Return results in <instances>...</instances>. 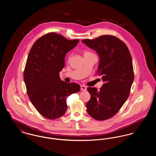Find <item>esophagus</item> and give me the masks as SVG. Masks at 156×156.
<instances>
[{
    "label": "esophagus",
    "instance_id": "obj_1",
    "mask_svg": "<svg viewBox=\"0 0 156 156\" xmlns=\"http://www.w3.org/2000/svg\"><path fill=\"white\" fill-rule=\"evenodd\" d=\"M81 89L82 90H87V87H85V86H84V85H82L81 87Z\"/></svg>",
    "mask_w": 156,
    "mask_h": 156
}]
</instances>
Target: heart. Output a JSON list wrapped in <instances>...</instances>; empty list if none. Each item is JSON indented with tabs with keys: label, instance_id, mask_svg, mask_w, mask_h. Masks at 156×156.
<instances>
[{
	"label": "heart",
	"instance_id": "obj_1",
	"mask_svg": "<svg viewBox=\"0 0 156 156\" xmlns=\"http://www.w3.org/2000/svg\"><path fill=\"white\" fill-rule=\"evenodd\" d=\"M90 52H89V51H85V52H84V55H85V54H90Z\"/></svg>",
	"mask_w": 156,
	"mask_h": 156
}]
</instances>
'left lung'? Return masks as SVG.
Here are the masks:
<instances>
[{
  "label": "left lung",
  "mask_w": 156,
  "mask_h": 156,
  "mask_svg": "<svg viewBox=\"0 0 156 156\" xmlns=\"http://www.w3.org/2000/svg\"><path fill=\"white\" fill-rule=\"evenodd\" d=\"M99 57L97 73L104 83L99 90L88 87L90 99L86 104L89 115L98 120L109 119L118 113L129 96L134 80L132 58L125 43L104 35L82 41Z\"/></svg>",
  "instance_id": "8db88e82"
}]
</instances>
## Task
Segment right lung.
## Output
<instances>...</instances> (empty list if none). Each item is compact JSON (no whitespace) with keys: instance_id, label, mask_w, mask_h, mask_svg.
<instances>
[{"instance_id":"right-lung-1","label":"right lung","mask_w":156,"mask_h":156,"mask_svg":"<svg viewBox=\"0 0 156 156\" xmlns=\"http://www.w3.org/2000/svg\"><path fill=\"white\" fill-rule=\"evenodd\" d=\"M78 41L50 33L37 40L29 53L23 75L27 95L47 119L61 117L67 111V97L80 90L79 84L61 81L59 74L65 66L66 54Z\"/></svg>"}]
</instances>
